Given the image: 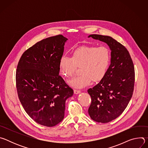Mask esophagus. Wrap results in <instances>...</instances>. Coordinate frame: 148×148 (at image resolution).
I'll return each mask as SVG.
<instances>
[{"label":"esophagus","instance_id":"obj_1","mask_svg":"<svg viewBox=\"0 0 148 148\" xmlns=\"http://www.w3.org/2000/svg\"><path fill=\"white\" fill-rule=\"evenodd\" d=\"M74 94H77L80 93V92H81V91H80V90H74Z\"/></svg>","mask_w":148,"mask_h":148}]
</instances>
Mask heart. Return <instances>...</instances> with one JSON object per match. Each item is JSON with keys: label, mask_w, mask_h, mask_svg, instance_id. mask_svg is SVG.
Masks as SVG:
<instances>
[{"label": "heart", "mask_w": 148, "mask_h": 148, "mask_svg": "<svg viewBox=\"0 0 148 148\" xmlns=\"http://www.w3.org/2000/svg\"><path fill=\"white\" fill-rule=\"evenodd\" d=\"M111 51L105 46H84L76 49L72 57L62 56L59 62L60 72L63 77L69 78L81 67V74L74 77L68 83L74 88H82L91 81L102 80L106 75L111 62Z\"/></svg>", "instance_id": "1"}]
</instances>
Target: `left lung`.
<instances>
[{
  "instance_id": "8db88e82",
  "label": "left lung",
  "mask_w": 148,
  "mask_h": 148,
  "mask_svg": "<svg viewBox=\"0 0 148 148\" xmlns=\"http://www.w3.org/2000/svg\"><path fill=\"white\" fill-rule=\"evenodd\" d=\"M88 37L107 43L111 53V64L104 78L88 90L91 98L88 108L91 118L95 122H109L118 117L132 98L135 70L129 51L112 37L91 34Z\"/></svg>"
}]
</instances>
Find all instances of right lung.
Instances as JSON below:
<instances>
[{"mask_svg": "<svg viewBox=\"0 0 148 148\" xmlns=\"http://www.w3.org/2000/svg\"><path fill=\"white\" fill-rule=\"evenodd\" d=\"M67 40L59 34L37 42L23 53L17 67L21 103L32 119L48 127L64 119L66 101L74 94L59 75L60 60Z\"/></svg>", "mask_w": 148, "mask_h": 148, "instance_id": "add662e5", "label": "right lung"}]
</instances>
